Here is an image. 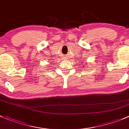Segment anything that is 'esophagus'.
<instances>
[{
    "instance_id": "esophagus-1",
    "label": "esophagus",
    "mask_w": 129,
    "mask_h": 129,
    "mask_svg": "<svg viewBox=\"0 0 129 129\" xmlns=\"http://www.w3.org/2000/svg\"><path fill=\"white\" fill-rule=\"evenodd\" d=\"M67 58V57H63V58Z\"/></svg>"
}]
</instances>
